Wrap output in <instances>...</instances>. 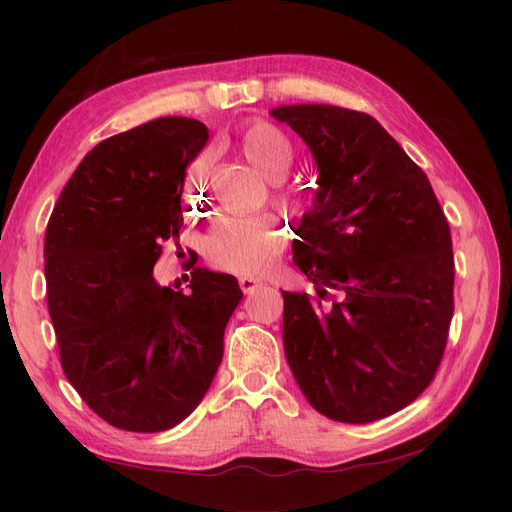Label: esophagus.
Masks as SVG:
<instances>
[{"label":"esophagus","mask_w":512,"mask_h":512,"mask_svg":"<svg viewBox=\"0 0 512 512\" xmlns=\"http://www.w3.org/2000/svg\"><path fill=\"white\" fill-rule=\"evenodd\" d=\"M239 286H241V290H243L245 294H252V292L260 286V282H258V280H252V277H241Z\"/></svg>","instance_id":"obj_1"}]
</instances>
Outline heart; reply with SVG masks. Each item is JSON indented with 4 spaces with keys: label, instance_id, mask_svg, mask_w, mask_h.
I'll use <instances>...</instances> for the list:
<instances>
[{
    "label": "heart",
    "instance_id": "b5f03b06",
    "mask_svg": "<svg viewBox=\"0 0 512 512\" xmlns=\"http://www.w3.org/2000/svg\"><path fill=\"white\" fill-rule=\"evenodd\" d=\"M235 149L250 162L260 175L277 179L273 183V203L288 211H297L303 203V192L297 185L282 181L294 162V145L290 136L267 119H252L235 136ZM207 160L200 158L192 168V181H203ZM286 250V232L280 222L260 218H222L213 226L205 241V258L213 269L260 277L280 265Z\"/></svg>",
    "mask_w": 512,
    "mask_h": 512
}]
</instances>
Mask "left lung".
<instances>
[{"instance_id": "obj_1", "label": "left lung", "mask_w": 512, "mask_h": 512, "mask_svg": "<svg viewBox=\"0 0 512 512\" xmlns=\"http://www.w3.org/2000/svg\"><path fill=\"white\" fill-rule=\"evenodd\" d=\"M320 168L294 265L316 286L282 292L284 350L320 414L371 423L406 408L442 363L455 312L451 228L427 175L367 113L271 111Z\"/></svg>"}]
</instances>
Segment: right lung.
<instances>
[{"mask_svg": "<svg viewBox=\"0 0 512 512\" xmlns=\"http://www.w3.org/2000/svg\"><path fill=\"white\" fill-rule=\"evenodd\" d=\"M207 138L205 123L188 117L106 138L74 170L46 224V299L61 367L117 429L164 431L194 412L243 297L235 277L200 267L190 292L153 280L162 245H179L185 166Z\"/></svg>", "mask_w": 512, "mask_h": 512, "instance_id": "1", "label": "right lung"}]
</instances>
